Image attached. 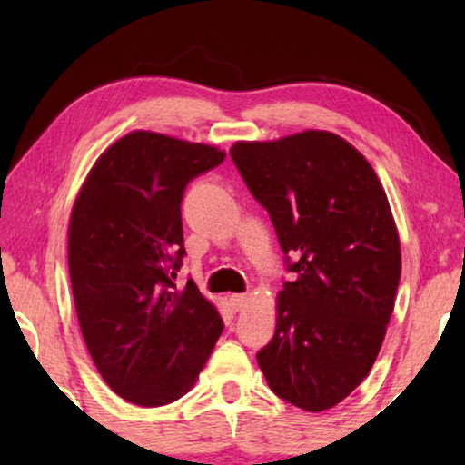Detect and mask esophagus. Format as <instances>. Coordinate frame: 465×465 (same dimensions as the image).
I'll list each match as a JSON object with an SVG mask.
<instances>
[{
    "label": "esophagus",
    "instance_id": "1",
    "mask_svg": "<svg viewBox=\"0 0 465 465\" xmlns=\"http://www.w3.org/2000/svg\"><path fill=\"white\" fill-rule=\"evenodd\" d=\"M246 303H248V295L246 293H233V295H230V305H232L235 312H240V310L246 308Z\"/></svg>",
    "mask_w": 465,
    "mask_h": 465
}]
</instances>
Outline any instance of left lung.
Instances as JSON below:
<instances>
[{"label": "left lung", "instance_id": "left-lung-1", "mask_svg": "<svg viewBox=\"0 0 465 465\" xmlns=\"http://www.w3.org/2000/svg\"><path fill=\"white\" fill-rule=\"evenodd\" d=\"M230 153L293 274L256 361L285 402L328 411L367 377L393 312L402 262L388 196L365 157L328 131L238 141Z\"/></svg>", "mask_w": 465, "mask_h": 465}]
</instances>
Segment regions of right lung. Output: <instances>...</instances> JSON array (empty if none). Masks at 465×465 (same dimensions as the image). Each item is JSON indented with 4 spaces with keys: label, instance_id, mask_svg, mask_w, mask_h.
Instances as JSON below:
<instances>
[{
    "label": "right lung",
    "instance_id": "right-lung-1",
    "mask_svg": "<svg viewBox=\"0 0 465 465\" xmlns=\"http://www.w3.org/2000/svg\"><path fill=\"white\" fill-rule=\"evenodd\" d=\"M225 152L135 131L94 163L69 222V277L94 365L137 406L191 390L223 320L193 279L176 287L184 233L180 203L193 178Z\"/></svg>",
    "mask_w": 465,
    "mask_h": 465
}]
</instances>
